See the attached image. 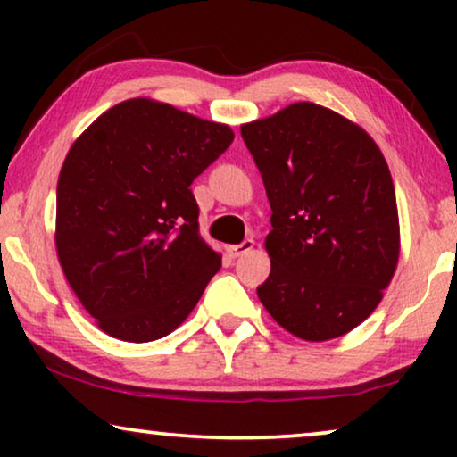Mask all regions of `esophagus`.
<instances>
[{
	"mask_svg": "<svg viewBox=\"0 0 457 457\" xmlns=\"http://www.w3.org/2000/svg\"><path fill=\"white\" fill-rule=\"evenodd\" d=\"M253 245H255L253 239H245L243 243H239V245L227 247V252H228L230 258H239V255H245L247 252H252Z\"/></svg>",
	"mask_w": 457,
	"mask_h": 457,
	"instance_id": "34e87169",
	"label": "esophagus"
}]
</instances>
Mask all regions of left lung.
I'll return each mask as SVG.
<instances>
[{"mask_svg":"<svg viewBox=\"0 0 457 457\" xmlns=\"http://www.w3.org/2000/svg\"><path fill=\"white\" fill-rule=\"evenodd\" d=\"M272 208L258 297L285 330L328 341L377 310L399 260L395 187L364 129L312 102L243 124Z\"/></svg>","mask_w":457,"mask_h":457,"instance_id":"left-lung-1","label":"left lung"}]
</instances>
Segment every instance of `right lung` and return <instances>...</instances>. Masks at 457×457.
<instances>
[{
    "label": "right lung",
    "mask_w": 457,
    "mask_h": 457,
    "mask_svg": "<svg viewBox=\"0 0 457 457\" xmlns=\"http://www.w3.org/2000/svg\"><path fill=\"white\" fill-rule=\"evenodd\" d=\"M227 124L137 97L104 112L58 179L55 249L97 327L130 343L172 333L220 270L191 183L227 152Z\"/></svg>",
    "instance_id": "1"
}]
</instances>
